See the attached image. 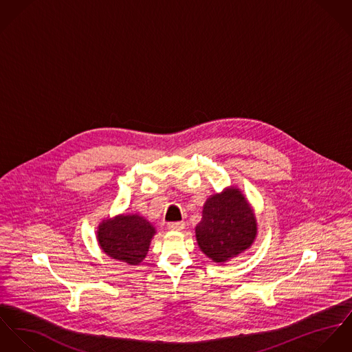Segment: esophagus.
<instances>
[{"label":"esophagus","mask_w":352,"mask_h":352,"mask_svg":"<svg viewBox=\"0 0 352 352\" xmlns=\"http://www.w3.org/2000/svg\"><path fill=\"white\" fill-rule=\"evenodd\" d=\"M167 228H168L170 231H181V230L185 228V223H182V221L168 223V224H167Z\"/></svg>","instance_id":"34e87169"}]
</instances>
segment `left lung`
<instances>
[{"label":"left lung","instance_id":"obj_1","mask_svg":"<svg viewBox=\"0 0 352 352\" xmlns=\"http://www.w3.org/2000/svg\"><path fill=\"white\" fill-rule=\"evenodd\" d=\"M258 232L254 209L234 186L210 195L195 227L199 250L216 263H224L248 250Z\"/></svg>","mask_w":352,"mask_h":352}]
</instances>
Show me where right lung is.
I'll list each match as a JSON object with an SVG mask.
<instances>
[{
	"label": "right lung",
	"mask_w": 352,
	"mask_h": 352,
	"mask_svg": "<svg viewBox=\"0 0 352 352\" xmlns=\"http://www.w3.org/2000/svg\"><path fill=\"white\" fill-rule=\"evenodd\" d=\"M155 227L139 214H118L100 223L97 240L101 250L126 265H139L147 255Z\"/></svg>",
	"instance_id": "1"
}]
</instances>
